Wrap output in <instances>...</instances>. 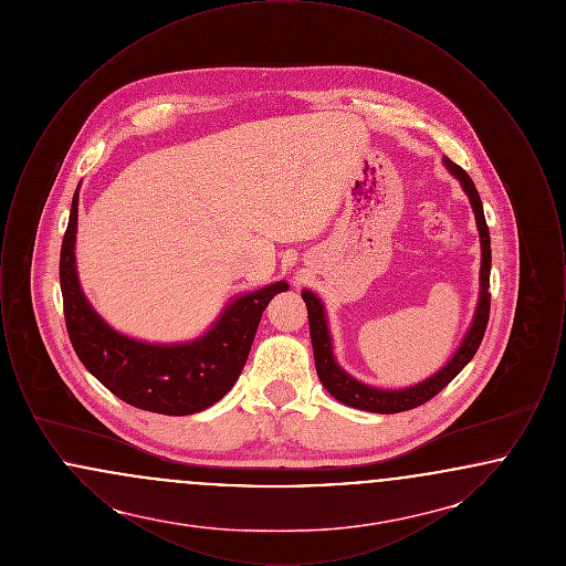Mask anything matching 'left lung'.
<instances>
[{"label":"left lung","instance_id":"1","mask_svg":"<svg viewBox=\"0 0 566 566\" xmlns=\"http://www.w3.org/2000/svg\"><path fill=\"white\" fill-rule=\"evenodd\" d=\"M443 165L457 178L460 187L464 190V195L471 201L475 222H478V231H480V243H482L480 296H478V307H475L471 326H469L467 335L462 337L454 356L437 374H432L431 377H427V379H422L413 386H407V388L384 390V388H376V386L358 381L356 377H352L348 371H344L339 367V363L335 360V354H333V339H331V331H328L324 303L312 291H303L301 296L307 305L316 374L321 377L324 388L339 403L356 407V409H365V411H374V413H399V411H407V409H413L418 405L427 403L467 367V363L475 356V352L484 339L488 316H490V265H492L490 233H488V224H485L484 206H482L480 192L475 189L473 180L469 178V174L462 167H458L457 163L450 161L448 157H443Z\"/></svg>","mask_w":566,"mask_h":566}]
</instances>
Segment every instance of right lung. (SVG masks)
Masks as SVG:
<instances>
[{
    "label": "right lung",
    "mask_w": 566,
    "mask_h": 566,
    "mask_svg": "<svg viewBox=\"0 0 566 566\" xmlns=\"http://www.w3.org/2000/svg\"><path fill=\"white\" fill-rule=\"evenodd\" d=\"M78 189L61 245L59 280L70 342L82 365L109 392L137 409L190 416L220 401L238 381L271 298L289 291L280 280L231 298L216 323L197 339L150 344L112 328L82 291L76 270Z\"/></svg>",
    "instance_id": "right-lung-1"
}]
</instances>
